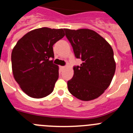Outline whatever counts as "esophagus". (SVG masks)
Masks as SVG:
<instances>
[{"instance_id":"esophagus-1","label":"esophagus","mask_w":133,"mask_h":133,"mask_svg":"<svg viewBox=\"0 0 133 133\" xmlns=\"http://www.w3.org/2000/svg\"><path fill=\"white\" fill-rule=\"evenodd\" d=\"M64 68H65V67H64V66H59V69H60L61 71H62V70H63Z\"/></svg>"}]
</instances>
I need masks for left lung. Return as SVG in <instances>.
Segmentation results:
<instances>
[{"label": "left lung", "instance_id": "1", "mask_svg": "<svg viewBox=\"0 0 133 133\" xmlns=\"http://www.w3.org/2000/svg\"><path fill=\"white\" fill-rule=\"evenodd\" d=\"M64 30L75 57L83 61L80 66L74 67V76L68 81V90L81 101L97 99L110 85L115 72L112 47L92 30Z\"/></svg>", "mask_w": 133, "mask_h": 133}]
</instances>
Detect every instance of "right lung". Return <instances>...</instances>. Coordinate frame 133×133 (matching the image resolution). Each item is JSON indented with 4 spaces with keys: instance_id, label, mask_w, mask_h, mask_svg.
Returning <instances> with one entry per match:
<instances>
[{
    "instance_id": "obj_1",
    "label": "right lung",
    "mask_w": 133,
    "mask_h": 133,
    "mask_svg": "<svg viewBox=\"0 0 133 133\" xmlns=\"http://www.w3.org/2000/svg\"><path fill=\"white\" fill-rule=\"evenodd\" d=\"M64 36L62 28H37L26 33L13 48V76L30 97H45L54 91L59 77V67L50 59L54 58L53 45Z\"/></svg>"
}]
</instances>
